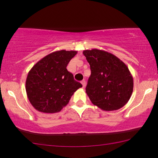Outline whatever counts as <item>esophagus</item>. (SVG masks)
<instances>
[{"label":"esophagus","instance_id":"34e87169","mask_svg":"<svg viewBox=\"0 0 158 158\" xmlns=\"http://www.w3.org/2000/svg\"><path fill=\"white\" fill-rule=\"evenodd\" d=\"M81 85H82V87L85 88V87H86V81L85 80H83V81H81Z\"/></svg>","mask_w":158,"mask_h":158}]
</instances>
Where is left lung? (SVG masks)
<instances>
[{"label": "left lung", "instance_id": "obj_1", "mask_svg": "<svg viewBox=\"0 0 158 158\" xmlns=\"http://www.w3.org/2000/svg\"><path fill=\"white\" fill-rule=\"evenodd\" d=\"M90 65L91 75L86 93L94 105L104 111L121 109L128 102L133 89V79L120 59L104 50H84Z\"/></svg>", "mask_w": 158, "mask_h": 158}]
</instances>
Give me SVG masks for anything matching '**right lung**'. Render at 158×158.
I'll return each instance as SVG.
<instances>
[{"label": "right lung", "mask_w": 158, "mask_h": 158, "mask_svg": "<svg viewBox=\"0 0 158 158\" xmlns=\"http://www.w3.org/2000/svg\"><path fill=\"white\" fill-rule=\"evenodd\" d=\"M77 51L59 50L52 52L33 65L25 82L29 101L43 113H57L69 103L70 98L82 87L68 71L67 65Z\"/></svg>", "instance_id": "1"}]
</instances>
